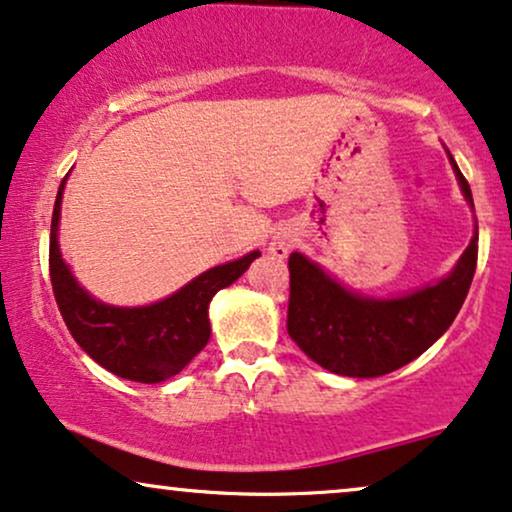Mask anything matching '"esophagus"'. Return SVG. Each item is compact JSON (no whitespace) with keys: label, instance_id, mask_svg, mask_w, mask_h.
<instances>
[{"label":"esophagus","instance_id":"1","mask_svg":"<svg viewBox=\"0 0 512 512\" xmlns=\"http://www.w3.org/2000/svg\"><path fill=\"white\" fill-rule=\"evenodd\" d=\"M271 255H276V257H286L288 255V250H290V241L288 238H274V241H271Z\"/></svg>","mask_w":512,"mask_h":512}]
</instances>
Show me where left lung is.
Instances as JSON below:
<instances>
[{
	"label": "left lung",
	"instance_id": "obj_1",
	"mask_svg": "<svg viewBox=\"0 0 512 512\" xmlns=\"http://www.w3.org/2000/svg\"><path fill=\"white\" fill-rule=\"evenodd\" d=\"M454 163V160H451ZM461 189L472 193L454 163ZM477 267V236L456 269L437 286L392 300L349 293L300 252L288 257V335L326 371L349 378H378L406 366L444 335L461 312Z\"/></svg>",
	"mask_w": 512,
	"mask_h": 512
}]
</instances>
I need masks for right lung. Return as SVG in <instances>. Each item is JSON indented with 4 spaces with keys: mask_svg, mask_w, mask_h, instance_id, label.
<instances>
[{
    "mask_svg": "<svg viewBox=\"0 0 512 512\" xmlns=\"http://www.w3.org/2000/svg\"><path fill=\"white\" fill-rule=\"evenodd\" d=\"M63 184L66 179L58 186L49 238V276L58 312L77 345L106 371L137 383H163L208 345L210 300L217 290L231 286L260 252L205 271L174 295L148 307L129 309L96 302L77 286L58 252Z\"/></svg>",
    "mask_w": 512,
    "mask_h": 512,
    "instance_id": "1",
    "label": "right lung"
}]
</instances>
